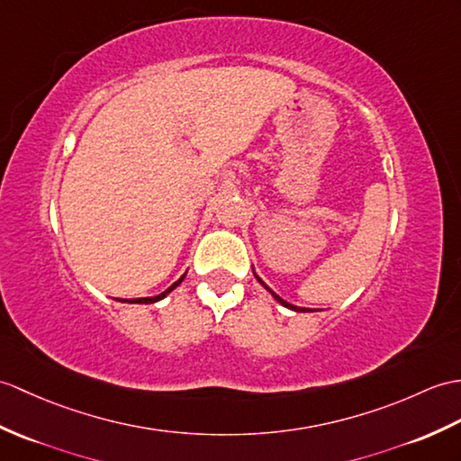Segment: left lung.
<instances>
[{
    "label": "left lung",
    "instance_id": "left-lung-1",
    "mask_svg": "<svg viewBox=\"0 0 461 461\" xmlns=\"http://www.w3.org/2000/svg\"><path fill=\"white\" fill-rule=\"evenodd\" d=\"M253 276H255V279H257V283H259V285H263V286L267 288V291H269V293L273 294V298H275V301H276V303H279V304H283L285 308H288V310H294V312H306V310H308V308H301V306H294V304H291V303H286V301H283V298H281L279 294H275V293L271 291V288H269V286H267V285L263 283V279H261V276H259V275H257L255 271H253Z\"/></svg>",
    "mask_w": 461,
    "mask_h": 461
}]
</instances>
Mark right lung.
Listing matches in <instances>:
<instances>
[{
    "instance_id": "add662e5",
    "label": "right lung",
    "mask_w": 461,
    "mask_h": 461,
    "mask_svg": "<svg viewBox=\"0 0 461 461\" xmlns=\"http://www.w3.org/2000/svg\"><path fill=\"white\" fill-rule=\"evenodd\" d=\"M185 276H186V273L185 275H182L180 276V279L176 281V283H173V285H170L168 288H167V291H163V293H160V294H157V296H145V298H127V301H125V298H123V301H120V303H130V304H153V303H158V301H163V298L167 296V294H170V293H173L175 291V288L182 283V281H185Z\"/></svg>"
}]
</instances>
